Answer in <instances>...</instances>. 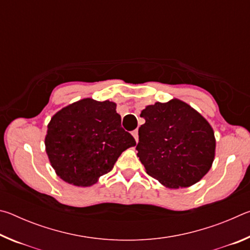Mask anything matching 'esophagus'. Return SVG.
Instances as JSON below:
<instances>
[{"label":"esophagus","mask_w":250,"mask_h":250,"mask_svg":"<svg viewBox=\"0 0 250 250\" xmlns=\"http://www.w3.org/2000/svg\"><path fill=\"white\" fill-rule=\"evenodd\" d=\"M132 135H133V138L135 139V142H138V141H139V134H138V130H133V131H132Z\"/></svg>","instance_id":"esophagus-1"}]
</instances>
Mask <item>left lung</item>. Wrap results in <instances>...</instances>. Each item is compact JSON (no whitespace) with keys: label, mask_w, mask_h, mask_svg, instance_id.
<instances>
[{"label":"left lung","mask_w":250,"mask_h":250,"mask_svg":"<svg viewBox=\"0 0 250 250\" xmlns=\"http://www.w3.org/2000/svg\"><path fill=\"white\" fill-rule=\"evenodd\" d=\"M135 149L146 173L171 188L195 184L211 167L215 138L211 126L183 101L155 103L142 110Z\"/></svg>","instance_id":"1"}]
</instances>
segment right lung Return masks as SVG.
<instances>
[{
  "label": "right lung",
  "mask_w": 250,
  "mask_h": 250,
  "mask_svg": "<svg viewBox=\"0 0 250 250\" xmlns=\"http://www.w3.org/2000/svg\"><path fill=\"white\" fill-rule=\"evenodd\" d=\"M46 152L58 176L89 186L113 168L134 138L121 126L116 104L87 98L55 115L45 139Z\"/></svg>",
  "instance_id": "1"
}]
</instances>
